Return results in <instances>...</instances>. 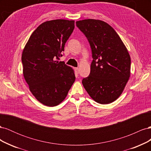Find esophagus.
Listing matches in <instances>:
<instances>
[{
	"label": "esophagus",
	"mask_w": 151,
	"mask_h": 151,
	"mask_svg": "<svg viewBox=\"0 0 151 151\" xmlns=\"http://www.w3.org/2000/svg\"><path fill=\"white\" fill-rule=\"evenodd\" d=\"M75 70H76V72L77 73V74H79V68L77 67V68H75Z\"/></svg>",
	"instance_id": "34e87169"
}]
</instances>
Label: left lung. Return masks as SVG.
<instances>
[{
    "instance_id": "8db88e82",
    "label": "left lung",
    "mask_w": 151,
    "mask_h": 151,
    "mask_svg": "<svg viewBox=\"0 0 151 151\" xmlns=\"http://www.w3.org/2000/svg\"><path fill=\"white\" fill-rule=\"evenodd\" d=\"M90 45L93 61L85 89L95 101L109 104L120 96L129 81L131 60L120 36L106 22L96 19L76 22Z\"/></svg>"
}]
</instances>
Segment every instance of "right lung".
<instances>
[{"label":"right lung","instance_id":"1","mask_svg":"<svg viewBox=\"0 0 151 151\" xmlns=\"http://www.w3.org/2000/svg\"><path fill=\"white\" fill-rule=\"evenodd\" d=\"M74 27V21L45 22L32 33L22 52L24 79L34 96L46 106L64 100L76 80L72 68L58 61Z\"/></svg>","mask_w":151,"mask_h":151}]
</instances>
